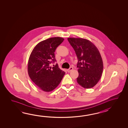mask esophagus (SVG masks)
<instances>
[{
    "label": "esophagus",
    "instance_id": "obj_1",
    "mask_svg": "<svg viewBox=\"0 0 128 128\" xmlns=\"http://www.w3.org/2000/svg\"><path fill=\"white\" fill-rule=\"evenodd\" d=\"M73 70V67H71L70 68H68L67 70V71H68V72H70V71L72 70Z\"/></svg>",
    "mask_w": 128,
    "mask_h": 128
}]
</instances>
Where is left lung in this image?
Masks as SVG:
<instances>
[{
    "mask_svg": "<svg viewBox=\"0 0 128 128\" xmlns=\"http://www.w3.org/2000/svg\"><path fill=\"white\" fill-rule=\"evenodd\" d=\"M68 40L78 58L77 83L84 88H91L98 83L103 72L100 52L94 44L86 39L70 38Z\"/></svg>",
    "mask_w": 128,
    "mask_h": 128,
    "instance_id": "8db88e82",
    "label": "left lung"
}]
</instances>
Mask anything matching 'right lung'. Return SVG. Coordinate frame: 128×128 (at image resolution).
I'll list each match as a JSON object with an SVG mask.
<instances>
[{
    "instance_id": "right-lung-1",
    "label": "right lung",
    "mask_w": 128,
    "mask_h": 128,
    "mask_svg": "<svg viewBox=\"0 0 128 128\" xmlns=\"http://www.w3.org/2000/svg\"><path fill=\"white\" fill-rule=\"evenodd\" d=\"M64 40L60 37L48 38L39 42L33 49L28 62V73L30 78L44 92H49L60 84L65 72L58 68L57 64L51 67L56 61L54 52Z\"/></svg>"
}]
</instances>
